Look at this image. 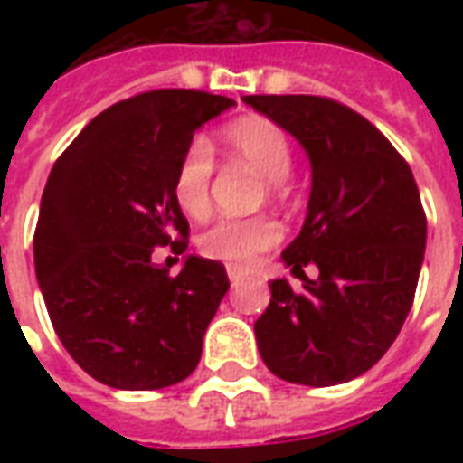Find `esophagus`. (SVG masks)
Here are the masks:
<instances>
[{
	"mask_svg": "<svg viewBox=\"0 0 463 463\" xmlns=\"http://www.w3.org/2000/svg\"><path fill=\"white\" fill-rule=\"evenodd\" d=\"M228 278H231V282L235 285V282L245 280V278H248V272L238 270V268H228Z\"/></svg>",
	"mask_w": 463,
	"mask_h": 463,
	"instance_id": "34e87169",
	"label": "esophagus"
}]
</instances>
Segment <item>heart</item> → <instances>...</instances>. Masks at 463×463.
Instances as JSON below:
<instances>
[{
    "label": "heart",
    "instance_id": "1",
    "mask_svg": "<svg viewBox=\"0 0 463 463\" xmlns=\"http://www.w3.org/2000/svg\"><path fill=\"white\" fill-rule=\"evenodd\" d=\"M228 161L262 175L270 198H282L288 191V175L292 171V146L288 133L268 118H241L231 123L221 136ZM215 173L213 148L203 138H193L183 148L173 171V201L185 215L205 218L211 211V183ZM280 242L278 222L255 218H222L198 238V248L211 260L248 268Z\"/></svg>",
    "mask_w": 463,
    "mask_h": 463
}]
</instances>
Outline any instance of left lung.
Masks as SVG:
<instances>
[{"label":"left lung","instance_id":"left-lung-1","mask_svg":"<svg viewBox=\"0 0 463 463\" xmlns=\"http://www.w3.org/2000/svg\"><path fill=\"white\" fill-rule=\"evenodd\" d=\"M310 156L300 235L282 260L302 280L270 282L255 322L262 362L292 384L332 387L364 374L407 320L427 245V215L409 163L377 126L327 96H245ZM315 261L310 281L301 268Z\"/></svg>","mask_w":463,"mask_h":463}]
</instances>
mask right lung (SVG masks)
I'll return each mask as SVG.
<instances>
[{
	"label": "right lung",
	"mask_w": 463,
	"mask_h": 463,
	"mask_svg": "<svg viewBox=\"0 0 463 463\" xmlns=\"http://www.w3.org/2000/svg\"><path fill=\"white\" fill-rule=\"evenodd\" d=\"M235 106L198 89L123 99L79 133L49 173L34 231L36 280L54 332L86 374L116 389L171 387L198 367L228 292L222 262L178 275L156 248H188L171 181L198 126Z\"/></svg>",
	"instance_id": "right-lung-1"
}]
</instances>
